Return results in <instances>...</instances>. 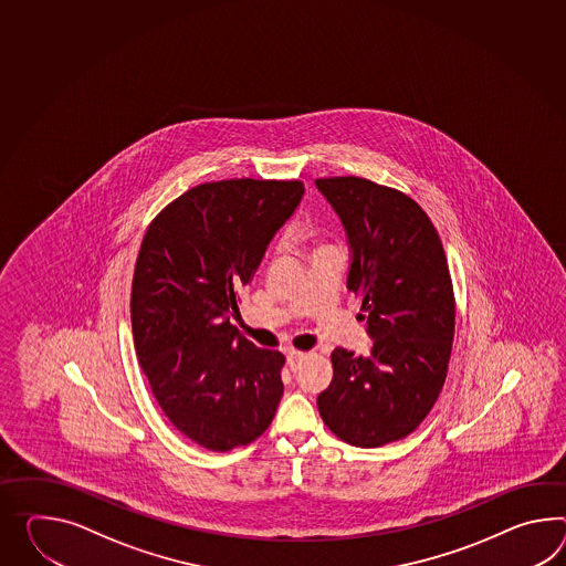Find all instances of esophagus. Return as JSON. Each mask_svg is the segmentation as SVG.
Instances as JSON below:
<instances>
[{
	"label": "esophagus",
	"mask_w": 566,
	"mask_h": 566,
	"mask_svg": "<svg viewBox=\"0 0 566 566\" xmlns=\"http://www.w3.org/2000/svg\"><path fill=\"white\" fill-rule=\"evenodd\" d=\"M304 358H306V354H303V352H290L289 356H286L290 370H292V373H296V370L301 368V364H303Z\"/></svg>",
	"instance_id": "esophagus-1"
}]
</instances>
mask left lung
Instances as JSON below:
<instances>
[{
  "label": "left lung",
  "mask_w": 566,
  "mask_h": 566,
  "mask_svg": "<svg viewBox=\"0 0 566 566\" xmlns=\"http://www.w3.org/2000/svg\"><path fill=\"white\" fill-rule=\"evenodd\" d=\"M344 224L347 290L361 296L368 356L332 354L333 380L318 413L337 438L378 448L409 436L448 373L454 290L436 227L409 196L364 178L315 181Z\"/></svg>",
  "instance_id": "obj_1"
}]
</instances>
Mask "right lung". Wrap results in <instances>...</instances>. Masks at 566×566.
I'll use <instances>...</instances> for the list:
<instances>
[{"label":"right lung","instance_id":"add662e5","mask_svg":"<svg viewBox=\"0 0 566 566\" xmlns=\"http://www.w3.org/2000/svg\"><path fill=\"white\" fill-rule=\"evenodd\" d=\"M303 181L224 180L181 193L138 251L130 321L138 364L167 419L227 452L276 415L284 356L241 337V290L303 200Z\"/></svg>","mask_w":566,"mask_h":566}]
</instances>
